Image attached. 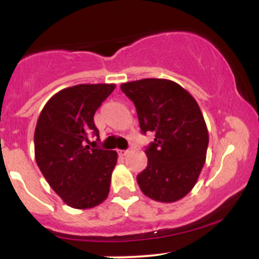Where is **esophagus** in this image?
Here are the masks:
<instances>
[{"instance_id": "esophagus-1", "label": "esophagus", "mask_w": 259, "mask_h": 259, "mask_svg": "<svg viewBox=\"0 0 259 259\" xmlns=\"http://www.w3.org/2000/svg\"><path fill=\"white\" fill-rule=\"evenodd\" d=\"M117 153H119L120 156H125L129 154V150H117Z\"/></svg>"}]
</instances>
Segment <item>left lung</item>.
I'll return each mask as SVG.
<instances>
[{
  "label": "left lung",
  "instance_id": "1",
  "mask_svg": "<svg viewBox=\"0 0 259 259\" xmlns=\"http://www.w3.org/2000/svg\"><path fill=\"white\" fill-rule=\"evenodd\" d=\"M120 89L134 103L143 134H155L145 150L148 165L137 177L140 189L156 202L182 199L194 188L207 158L209 134L199 105L171 80L130 81Z\"/></svg>",
  "mask_w": 259,
  "mask_h": 259
}]
</instances>
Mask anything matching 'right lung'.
<instances>
[{
  "label": "right lung",
  "instance_id": "obj_1",
  "mask_svg": "<svg viewBox=\"0 0 259 259\" xmlns=\"http://www.w3.org/2000/svg\"><path fill=\"white\" fill-rule=\"evenodd\" d=\"M115 83H80L55 94L45 104L35 129V158L50 187L69 207L89 209L110 192L115 150L85 145L99 135L94 115Z\"/></svg>",
  "mask_w": 259,
  "mask_h": 259
}]
</instances>
